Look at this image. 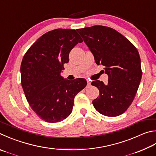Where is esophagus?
Instances as JSON below:
<instances>
[{"instance_id":"1","label":"esophagus","mask_w":156,"mask_h":156,"mask_svg":"<svg viewBox=\"0 0 156 156\" xmlns=\"http://www.w3.org/2000/svg\"><path fill=\"white\" fill-rule=\"evenodd\" d=\"M87 87H89V86L90 85V83H91V82H90V81L89 80H87Z\"/></svg>"}]
</instances>
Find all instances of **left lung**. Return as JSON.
<instances>
[{
  "label": "left lung",
  "instance_id": "1",
  "mask_svg": "<svg viewBox=\"0 0 156 156\" xmlns=\"http://www.w3.org/2000/svg\"><path fill=\"white\" fill-rule=\"evenodd\" d=\"M94 56L96 64L102 65L108 76V84L93 81L100 96L93 100L98 112L107 117H117L128 108L139 87L142 71L137 49L117 30L104 26L77 29Z\"/></svg>",
  "mask_w": 156,
  "mask_h": 156
}]
</instances>
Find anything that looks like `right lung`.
I'll return each instance as SVG.
<instances>
[{
    "mask_svg": "<svg viewBox=\"0 0 156 156\" xmlns=\"http://www.w3.org/2000/svg\"><path fill=\"white\" fill-rule=\"evenodd\" d=\"M83 39L76 30L58 29L40 37L22 59L21 84L33 110L42 120L56 123L71 114L75 96L87 85L84 78L62 77L69 54Z\"/></svg>",
    "mask_w": 156,
    "mask_h": 156,
    "instance_id": "obj_1",
    "label": "right lung"
}]
</instances>
